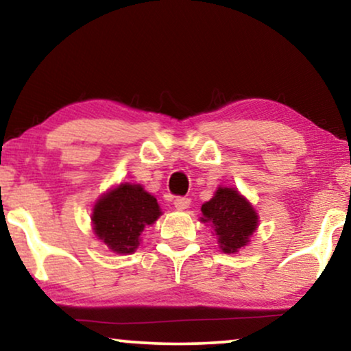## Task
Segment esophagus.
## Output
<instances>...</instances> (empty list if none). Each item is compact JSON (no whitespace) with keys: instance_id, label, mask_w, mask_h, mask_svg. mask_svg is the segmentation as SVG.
<instances>
[{"instance_id":"obj_1","label":"esophagus","mask_w":351,"mask_h":351,"mask_svg":"<svg viewBox=\"0 0 351 351\" xmlns=\"http://www.w3.org/2000/svg\"><path fill=\"white\" fill-rule=\"evenodd\" d=\"M174 206H176V209L185 210L190 206V198H184V196H179V198L174 199Z\"/></svg>"}]
</instances>
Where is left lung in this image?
<instances>
[{"mask_svg":"<svg viewBox=\"0 0 351 351\" xmlns=\"http://www.w3.org/2000/svg\"><path fill=\"white\" fill-rule=\"evenodd\" d=\"M201 222L210 223L225 254L238 252L257 230L258 215L238 190L219 186L213 198L201 206Z\"/></svg>","mask_w":351,"mask_h":351,"instance_id":"obj_1","label":"left lung"}]
</instances>
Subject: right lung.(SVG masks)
<instances>
[{
    "instance_id": "right-lung-1",
    "label": "right lung",
    "mask_w": 351,
    "mask_h": 351,
    "mask_svg": "<svg viewBox=\"0 0 351 351\" xmlns=\"http://www.w3.org/2000/svg\"><path fill=\"white\" fill-rule=\"evenodd\" d=\"M161 215L156 198L138 184L123 182L102 195L93 209L95 237L117 254H132L141 233Z\"/></svg>"
}]
</instances>
